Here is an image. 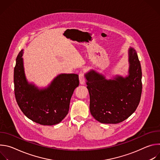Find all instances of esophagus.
<instances>
[{
    "label": "esophagus",
    "instance_id": "obj_1",
    "mask_svg": "<svg viewBox=\"0 0 160 160\" xmlns=\"http://www.w3.org/2000/svg\"><path fill=\"white\" fill-rule=\"evenodd\" d=\"M79 80L80 84H84L85 81V77L83 72H80V73H79Z\"/></svg>",
    "mask_w": 160,
    "mask_h": 160
}]
</instances>
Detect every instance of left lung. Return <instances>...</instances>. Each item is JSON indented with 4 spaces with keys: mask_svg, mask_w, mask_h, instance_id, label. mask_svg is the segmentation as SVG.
<instances>
[{
    "mask_svg": "<svg viewBox=\"0 0 160 160\" xmlns=\"http://www.w3.org/2000/svg\"><path fill=\"white\" fill-rule=\"evenodd\" d=\"M129 75L105 78L92 70L85 75L91 115L102 123H118L138 108L142 94V70L135 50H129Z\"/></svg>",
    "mask_w": 160,
    "mask_h": 160,
    "instance_id": "obj_1",
    "label": "left lung"
}]
</instances>
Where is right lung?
Instances as JSON below:
<instances>
[{
  "label": "right lung",
  "instance_id": "obj_1",
  "mask_svg": "<svg viewBox=\"0 0 160 160\" xmlns=\"http://www.w3.org/2000/svg\"><path fill=\"white\" fill-rule=\"evenodd\" d=\"M22 51L16 58L14 70V94L16 102L24 115L43 125L60 123L69 111L71 98L79 85L77 74H61L46 89L39 90L27 82Z\"/></svg>",
  "mask_w": 160,
  "mask_h": 160
}]
</instances>
